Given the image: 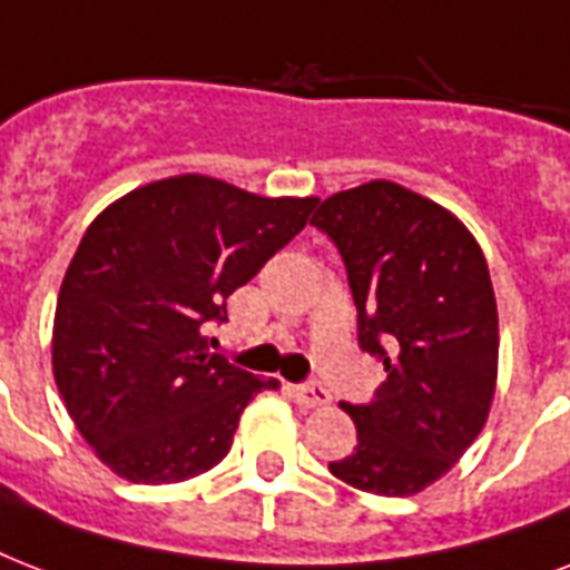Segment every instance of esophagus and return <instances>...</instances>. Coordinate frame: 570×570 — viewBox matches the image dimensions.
<instances>
[{
    "label": "esophagus",
    "instance_id": "obj_1",
    "mask_svg": "<svg viewBox=\"0 0 570 570\" xmlns=\"http://www.w3.org/2000/svg\"><path fill=\"white\" fill-rule=\"evenodd\" d=\"M293 396L298 405L304 407H325L331 402V393L322 387L320 381H304V384H293Z\"/></svg>",
    "mask_w": 570,
    "mask_h": 570
}]
</instances>
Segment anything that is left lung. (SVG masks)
<instances>
[{
	"label": "left lung",
	"mask_w": 570,
	"mask_h": 570,
	"mask_svg": "<svg viewBox=\"0 0 570 570\" xmlns=\"http://www.w3.org/2000/svg\"><path fill=\"white\" fill-rule=\"evenodd\" d=\"M337 245L357 307V346L387 379L366 405L352 455L328 470L352 488L407 497L476 441L497 381V302L482 248L443 206L373 180L322 200L311 218Z\"/></svg>",
	"instance_id": "left-lung-1"
}]
</instances>
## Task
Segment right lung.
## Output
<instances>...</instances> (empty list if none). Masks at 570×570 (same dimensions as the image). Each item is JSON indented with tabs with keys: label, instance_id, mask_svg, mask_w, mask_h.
Listing matches in <instances>:
<instances>
[{
	"label": "right lung",
	"instance_id": "obj_1",
	"mask_svg": "<svg viewBox=\"0 0 570 570\" xmlns=\"http://www.w3.org/2000/svg\"><path fill=\"white\" fill-rule=\"evenodd\" d=\"M316 204L183 174L129 191L85 230L58 293L52 373L118 476L168 485L215 468L245 405L277 390L209 355L204 334Z\"/></svg>",
	"mask_w": 570,
	"mask_h": 570
}]
</instances>
